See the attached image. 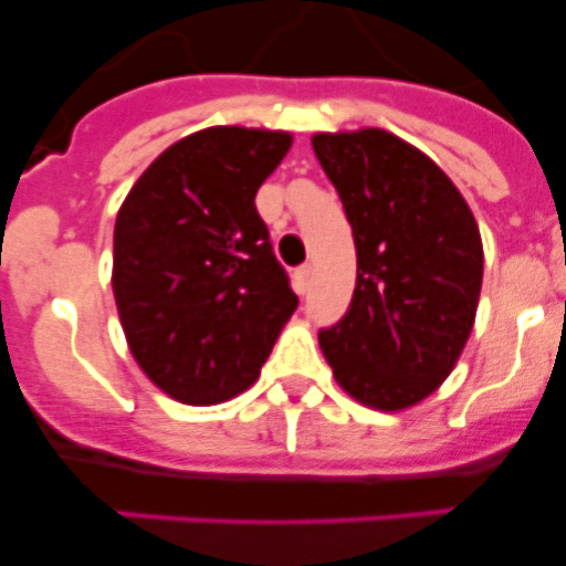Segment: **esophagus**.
<instances>
[{"mask_svg":"<svg viewBox=\"0 0 566 566\" xmlns=\"http://www.w3.org/2000/svg\"><path fill=\"white\" fill-rule=\"evenodd\" d=\"M308 277H311L308 263H303V266L294 269V289H297V294L308 292Z\"/></svg>","mask_w":566,"mask_h":566,"instance_id":"34e87169","label":"esophagus"}]
</instances>
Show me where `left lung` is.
<instances>
[{
    "instance_id": "8db88e82",
    "label": "left lung",
    "mask_w": 566,
    "mask_h": 566,
    "mask_svg": "<svg viewBox=\"0 0 566 566\" xmlns=\"http://www.w3.org/2000/svg\"><path fill=\"white\" fill-rule=\"evenodd\" d=\"M356 243V289L319 347L345 392L396 412L443 385L483 286V241L452 179L381 128L314 134Z\"/></svg>"
}]
</instances>
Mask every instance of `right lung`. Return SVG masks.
<instances>
[{"label": "right lung", "mask_w": 566, "mask_h": 566, "mask_svg": "<svg viewBox=\"0 0 566 566\" xmlns=\"http://www.w3.org/2000/svg\"><path fill=\"white\" fill-rule=\"evenodd\" d=\"M292 134L212 126L159 154L114 224L112 289L134 359L185 403L247 390L297 308L255 193Z\"/></svg>", "instance_id": "obj_1"}]
</instances>
